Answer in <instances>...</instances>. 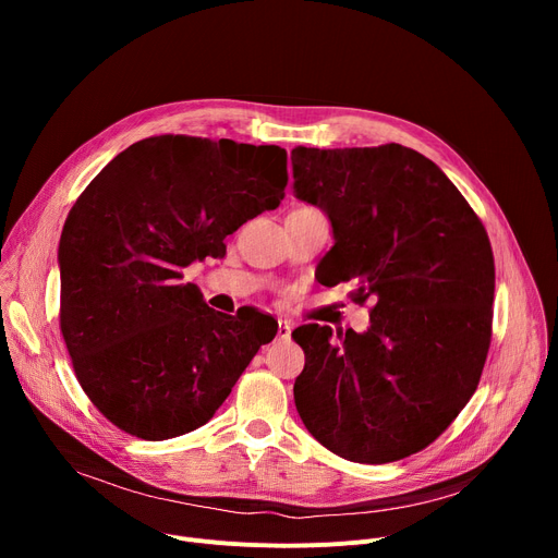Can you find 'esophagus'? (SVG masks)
I'll return each mask as SVG.
<instances>
[{
	"label": "esophagus",
	"instance_id": "34e87169",
	"mask_svg": "<svg viewBox=\"0 0 558 558\" xmlns=\"http://www.w3.org/2000/svg\"><path fill=\"white\" fill-rule=\"evenodd\" d=\"M289 335H291V326H289V320H282V318H278V339H289Z\"/></svg>",
	"mask_w": 558,
	"mask_h": 558
}]
</instances>
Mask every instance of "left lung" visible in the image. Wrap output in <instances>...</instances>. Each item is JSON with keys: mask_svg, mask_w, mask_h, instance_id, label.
<instances>
[{"mask_svg": "<svg viewBox=\"0 0 558 558\" xmlns=\"http://www.w3.org/2000/svg\"><path fill=\"white\" fill-rule=\"evenodd\" d=\"M294 192L332 223L330 284L373 301L371 328L291 332L305 353L296 409L320 446L357 463L416 454L473 398L490 345L495 262L475 210L400 144L291 151Z\"/></svg>", "mask_w": 558, "mask_h": 558, "instance_id": "8db88e82", "label": "left lung"}]
</instances>
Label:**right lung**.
Masks as SVG:
<instances>
[{"label": "right lung", "instance_id": "obj_1", "mask_svg": "<svg viewBox=\"0 0 558 558\" xmlns=\"http://www.w3.org/2000/svg\"><path fill=\"white\" fill-rule=\"evenodd\" d=\"M287 151L154 135L114 156L72 205L61 262V332L76 379L122 432L165 441L208 423L278 324L234 316L183 282L194 259L287 187Z\"/></svg>", "mask_w": 558, "mask_h": 558}]
</instances>
